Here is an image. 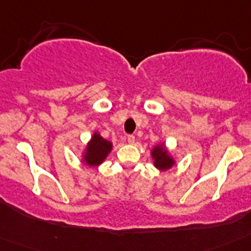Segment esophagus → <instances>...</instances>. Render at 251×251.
Wrapping results in <instances>:
<instances>
[{"mask_svg":"<svg viewBox=\"0 0 251 251\" xmlns=\"http://www.w3.org/2000/svg\"><path fill=\"white\" fill-rule=\"evenodd\" d=\"M127 141H128V143H130V145H133V143L136 142V137L133 136V134H129V136L127 137Z\"/></svg>","mask_w":251,"mask_h":251,"instance_id":"esophagus-1","label":"esophagus"}]
</instances>
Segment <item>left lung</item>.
Returning a JSON list of instances; mask_svg holds the SVG:
<instances>
[{
  "label": "left lung",
  "mask_w": 251,
  "mask_h": 251,
  "mask_svg": "<svg viewBox=\"0 0 251 251\" xmlns=\"http://www.w3.org/2000/svg\"><path fill=\"white\" fill-rule=\"evenodd\" d=\"M151 156L153 158V163H154V167L158 168L161 171L170 170L172 166L175 165L174 157L171 156L168 151L166 150L165 145H157L152 148L151 151Z\"/></svg>",
  "instance_id": "obj_1"
}]
</instances>
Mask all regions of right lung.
I'll return each mask as SVG.
<instances>
[{
    "label": "right lung",
    "instance_id": "1",
    "mask_svg": "<svg viewBox=\"0 0 251 251\" xmlns=\"http://www.w3.org/2000/svg\"><path fill=\"white\" fill-rule=\"evenodd\" d=\"M112 148V142L106 141L98 132H95L83 153V162L90 167L99 166L108 157Z\"/></svg>",
    "mask_w": 251,
    "mask_h": 251
}]
</instances>
